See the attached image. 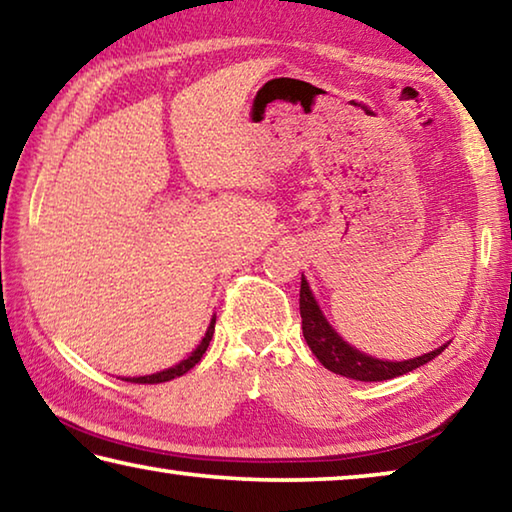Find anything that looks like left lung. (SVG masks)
<instances>
[{"label":"left lung","mask_w":512,"mask_h":512,"mask_svg":"<svg viewBox=\"0 0 512 512\" xmlns=\"http://www.w3.org/2000/svg\"><path fill=\"white\" fill-rule=\"evenodd\" d=\"M300 316H302V334H305V341L311 348V352L316 354V359L323 363L327 370L336 372V375H343L357 381H384V379L406 375V372H411L415 368L424 366V363H429L431 359H436L438 354L449 345L447 341L436 350L420 354V357H413V359H404V361L370 357V354L350 345L332 325H329V320L325 318L323 309H320L305 275H302V282H300Z\"/></svg>","instance_id":"left-lung-1"}]
</instances>
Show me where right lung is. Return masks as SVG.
Wrapping results in <instances>:
<instances>
[{"mask_svg":"<svg viewBox=\"0 0 512 512\" xmlns=\"http://www.w3.org/2000/svg\"><path fill=\"white\" fill-rule=\"evenodd\" d=\"M214 323H216V316L210 318V325H207L203 339L198 341L196 348L187 354V357L183 361H178L176 366L171 368H164L160 372H153V375H142V377H124V381H131V384H162V381H171L176 379L180 375H185L187 370H192L198 361H201V357L207 350V345H210L212 341V334H214Z\"/></svg>","mask_w":512,"mask_h":512,"instance_id":"1","label":"right lung"}]
</instances>
